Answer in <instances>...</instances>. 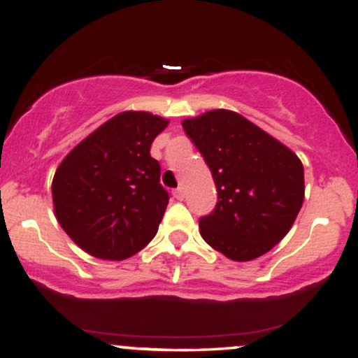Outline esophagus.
I'll use <instances>...</instances> for the list:
<instances>
[{
  "label": "esophagus",
  "instance_id": "esophagus-1",
  "mask_svg": "<svg viewBox=\"0 0 358 358\" xmlns=\"http://www.w3.org/2000/svg\"><path fill=\"white\" fill-rule=\"evenodd\" d=\"M173 196L176 200H183L185 199V190L182 187L180 188H176V190H173Z\"/></svg>",
  "mask_w": 358,
  "mask_h": 358
}]
</instances>
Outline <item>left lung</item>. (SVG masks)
Instances as JSON below:
<instances>
[{"label":"left lung","mask_w":358,"mask_h":358,"mask_svg":"<svg viewBox=\"0 0 358 358\" xmlns=\"http://www.w3.org/2000/svg\"><path fill=\"white\" fill-rule=\"evenodd\" d=\"M182 124L219 192L213 212L200 219L203 241L232 261L266 254L289 232L301 208L303 163L234 110L213 109Z\"/></svg>","instance_id":"left-lung-1"}]
</instances>
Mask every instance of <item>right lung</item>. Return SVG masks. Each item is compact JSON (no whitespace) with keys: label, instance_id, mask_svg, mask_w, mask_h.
I'll use <instances>...</instances> for the list:
<instances>
[{"label":"right lung","instance_id":"1","mask_svg":"<svg viewBox=\"0 0 358 358\" xmlns=\"http://www.w3.org/2000/svg\"><path fill=\"white\" fill-rule=\"evenodd\" d=\"M168 119L124 110L82 139L52 182L53 210L67 236L94 257L122 261L150 244L168 205L153 139Z\"/></svg>","mask_w":358,"mask_h":358}]
</instances>
